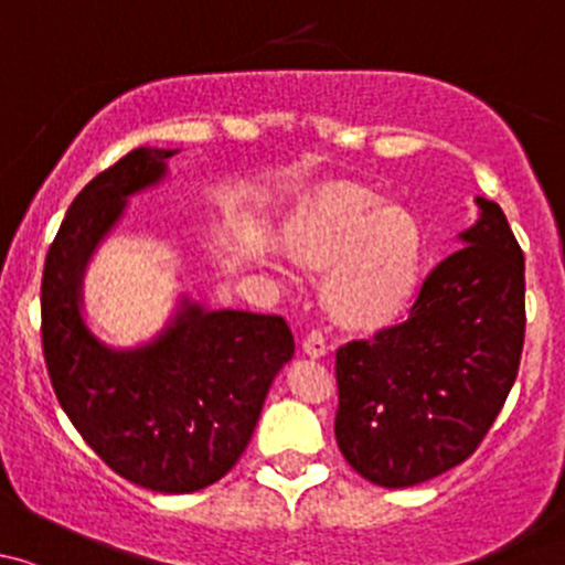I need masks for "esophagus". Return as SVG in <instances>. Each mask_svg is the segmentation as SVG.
<instances>
[{
	"label": "esophagus",
	"instance_id": "1",
	"mask_svg": "<svg viewBox=\"0 0 565 565\" xmlns=\"http://www.w3.org/2000/svg\"><path fill=\"white\" fill-rule=\"evenodd\" d=\"M301 348H305V353L310 359H321L326 356V337L321 331H310V334L305 337V342H301Z\"/></svg>",
	"mask_w": 565,
	"mask_h": 565
}]
</instances>
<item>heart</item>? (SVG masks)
Wrapping results in <instances>:
<instances>
[{
	"instance_id": "b5f03b06",
	"label": "heart",
	"mask_w": 565,
	"mask_h": 565,
	"mask_svg": "<svg viewBox=\"0 0 565 565\" xmlns=\"http://www.w3.org/2000/svg\"><path fill=\"white\" fill-rule=\"evenodd\" d=\"M285 244L301 266L323 271L321 299L331 321L348 331H381L416 296L427 236L403 203L331 184L294 214Z\"/></svg>"
}]
</instances>
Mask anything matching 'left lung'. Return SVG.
I'll use <instances>...</instances> for the list:
<instances>
[{"instance_id": "1", "label": "left lung", "mask_w": 565, "mask_h": 565, "mask_svg": "<svg viewBox=\"0 0 565 565\" xmlns=\"http://www.w3.org/2000/svg\"><path fill=\"white\" fill-rule=\"evenodd\" d=\"M422 282L408 318L337 351L334 435L377 487L465 462L503 408L525 345V258L498 203Z\"/></svg>"}]
</instances>
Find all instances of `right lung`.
Segmentation results:
<instances>
[{
    "instance_id": "right-lung-1",
    "label": "right lung",
    "mask_w": 565,
    "mask_h": 565,
    "mask_svg": "<svg viewBox=\"0 0 565 565\" xmlns=\"http://www.w3.org/2000/svg\"><path fill=\"white\" fill-rule=\"evenodd\" d=\"M171 149H132L70 203L40 285L51 386L81 438L121 479L168 495L223 479L244 455L271 381L294 356L280 316L203 310L136 351H110L81 318V275L127 195L166 177Z\"/></svg>"
}]
</instances>
